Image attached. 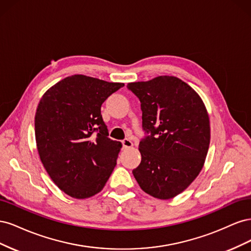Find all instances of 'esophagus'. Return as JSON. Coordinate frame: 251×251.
Segmentation results:
<instances>
[{
    "label": "esophagus",
    "instance_id": "34e87169",
    "mask_svg": "<svg viewBox=\"0 0 251 251\" xmlns=\"http://www.w3.org/2000/svg\"><path fill=\"white\" fill-rule=\"evenodd\" d=\"M123 146H124V149H131L133 147V142L130 140V139H125L123 140Z\"/></svg>",
    "mask_w": 251,
    "mask_h": 251
}]
</instances>
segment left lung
<instances>
[{"instance_id":"left-lung-1","label":"left lung","mask_w":251,"mask_h":251,"mask_svg":"<svg viewBox=\"0 0 251 251\" xmlns=\"http://www.w3.org/2000/svg\"><path fill=\"white\" fill-rule=\"evenodd\" d=\"M139 98L142 127L151 133L139 143L140 164L133 175L143 192L168 200L200 174L209 141V117L199 94L178 77L162 75L128 82Z\"/></svg>"}]
</instances>
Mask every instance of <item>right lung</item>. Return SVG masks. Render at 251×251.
I'll return each instance as SVG.
<instances>
[{"label": "right lung", "mask_w": 251, "mask_h": 251, "mask_svg": "<svg viewBox=\"0 0 251 251\" xmlns=\"http://www.w3.org/2000/svg\"><path fill=\"white\" fill-rule=\"evenodd\" d=\"M124 86L75 74L48 89L37 105L34 131L41 161L72 198L100 193L115 168L123 144L108 137L100 109Z\"/></svg>", "instance_id": "obj_1"}]
</instances>
